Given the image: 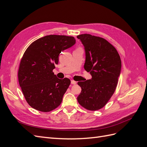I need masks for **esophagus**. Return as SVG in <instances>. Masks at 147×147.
<instances>
[{
	"mask_svg": "<svg viewBox=\"0 0 147 147\" xmlns=\"http://www.w3.org/2000/svg\"><path fill=\"white\" fill-rule=\"evenodd\" d=\"M71 84H77V82H75V81H74V80H71Z\"/></svg>",
	"mask_w": 147,
	"mask_h": 147,
	"instance_id": "34e87169",
	"label": "esophagus"
}]
</instances>
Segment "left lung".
Wrapping results in <instances>:
<instances>
[{"instance_id": "obj_1", "label": "left lung", "mask_w": 147, "mask_h": 147, "mask_svg": "<svg viewBox=\"0 0 147 147\" xmlns=\"http://www.w3.org/2000/svg\"><path fill=\"white\" fill-rule=\"evenodd\" d=\"M84 46V68L90 72L91 79L78 82L82 91L78 103L89 110L103 107L116 89L121 70V61L117 50L105 39L88 34L77 37Z\"/></svg>"}]
</instances>
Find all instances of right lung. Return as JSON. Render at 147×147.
<instances>
[{
    "label": "right lung",
    "mask_w": 147,
    "mask_h": 147,
    "mask_svg": "<svg viewBox=\"0 0 147 147\" xmlns=\"http://www.w3.org/2000/svg\"><path fill=\"white\" fill-rule=\"evenodd\" d=\"M75 43L73 37L49 35L37 39L26 50L20 64L18 80L32 108L48 112L61 104L70 80L57 78L53 70L58 64L61 51Z\"/></svg>",
    "instance_id": "obj_1"
}]
</instances>
